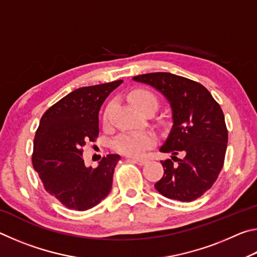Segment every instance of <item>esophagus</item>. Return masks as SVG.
<instances>
[{
	"label": "esophagus",
	"mask_w": 257,
	"mask_h": 257,
	"mask_svg": "<svg viewBox=\"0 0 257 257\" xmlns=\"http://www.w3.org/2000/svg\"><path fill=\"white\" fill-rule=\"evenodd\" d=\"M128 161H130V162H134V163H137L139 165H144L147 163V160H144V159H128Z\"/></svg>",
	"instance_id": "esophagus-1"
}]
</instances>
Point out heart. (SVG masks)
<instances>
[{"label":"heart","mask_w":257,"mask_h":257,"mask_svg":"<svg viewBox=\"0 0 257 257\" xmlns=\"http://www.w3.org/2000/svg\"><path fill=\"white\" fill-rule=\"evenodd\" d=\"M133 105L139 111L144 110L147 106L158 107V98L155 95L147 89L139 88L134 90L129 96ZM106 119V113L104 115ZM156 143V136L152 132H133L124 133L115 138L113 146L114 149L124 155L141 156L146 150L153 146Z\"/></svg>","instance_id":"1"}]
</instances>
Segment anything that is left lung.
<instances>
[{"label": "left lung", "instance_id": "1", "mask_svg": "<svg viewBox=\"0 0 257 257\" xmlns=\"http://www.w3.org/2000/svg\"><path fill=\"white\" fill-rule=\"evenodd\" d=\"M133 80L160 92L172 112V127L160 152L171 153L178 163L161 161L164 175L154 187L168 198L195 201L211 188L223 167L228 130L222 110L205 87L185 77L152 72Z\"/></svg>", "mask_w": 257, "mask_h": 257}]
</instances>
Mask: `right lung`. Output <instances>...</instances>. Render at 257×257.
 I'll list each match as a JSON object with an SVG mask.
<instances>
[{
	"label": "right lung",
	"instance_id": "1",
	"mask_svg": "<svg viewBox=\"0 0 257 257\" xmlns=\"http://www.w3.org/2000/svg\"><path fill=\"white\" fill-rule=\"evenodd\" d=\"M121 84L115 80L75 89L42 116L34 139L33 167L47 193L70 210H89L112 188L120 156L108 154L93 169L85 165L82 147L98 136L99 108Z\"/></svg>",
	"mask_w": 257,
	"mask_h": 257
}]
</instances>
